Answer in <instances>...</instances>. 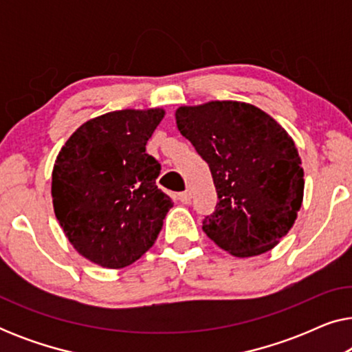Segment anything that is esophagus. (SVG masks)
I'll list each match as a JSON object with an SVG mask.
<instances>
[{"label":"esophagus","mask_w":352,"mask_h":352,"mask_svg":"<svg viewBox=\"0 0 352 352\" xmlns=\"http://www.w3.org/2000/svg\"><path fill=\"white\" fill-rule=\"evenodd\" d=\"M190 199H192V194H190L189 190H186V192H179V194H177V200H179L181 204H184V205L190 204Z\"/></svg>","instance_id":"34e87169"}]
</instances>
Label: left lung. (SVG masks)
Here are the masks:
<instances>
[{
	"label": "left lung",
	"instance_id": "obj_1",
	"mask_svg": "<svg viewBox=\"0 0 352 352\" xmlns=\"http://www.w3.org/2000/svg\"><path fill=\"white\" fill-rule=\"evenodd\" d=\"M176 124L208 163L218 204L204 232L237 258L272 250L293 228L305 171L290 134L271 115L239 100L182 105Z\"/></svg>",
	"mask_w": 352,
	"mask_h": 352
}]
</instances>
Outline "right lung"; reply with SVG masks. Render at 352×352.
<instances>
[{
    "mask_svg": "<svg viewBox=\"0 0 352 352\" xmlns=\"http://www.w3.org/2000/svg\"><path fill=\"white\" fill-rule=\"evenodd\" d=\"M163 117V109H124L91 118L56 158V218L91 263L126 267L155 243L173 201L155 184L160 163L146 144Z\"/></svg>",
    "mask_w": 352,
    "mask_h": 352,
    "instance_id": "1",
    "label": "right lung"
}]
</instances>
